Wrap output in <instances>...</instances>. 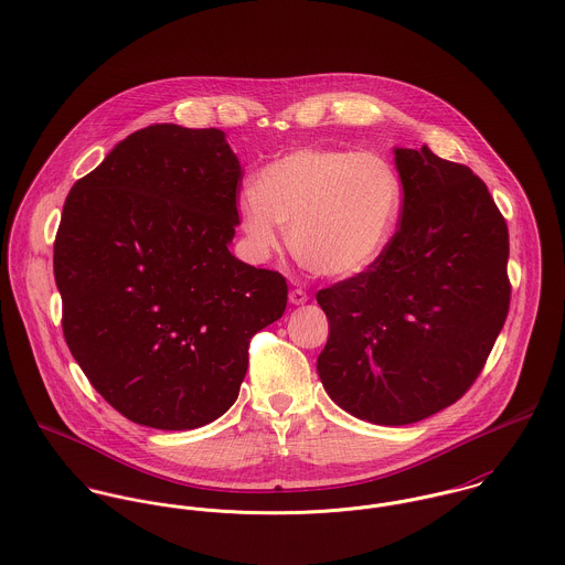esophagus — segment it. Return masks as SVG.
I'll return each mask as SVG.
<instances>
[{
    "instance_id": "1",
    "label": "esophagus",
    "mask_w": 565,
    "mask_h": 565,
    "mask_svg": "<svg viewBox=\"0 0 565 565\" xmlns=\"http://www.w3.org/2000/svg\"><path fill=\"white\" fill-rule=\"evenodd\" d=\"M289 302H291V305H296V307L307 305V302H309V294H307L305 289H294V291L289 294Z\"/></svg>"
}]
</instances>
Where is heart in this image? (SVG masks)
<instances>
[{"mask_svg": "<svg viewBox=\"0 0 565 565\" xmlns=\"http://www.w3.org/2000/svg\"><path fill=\"white\" fill-rule=\"evenodd\" d=\"M401 213L403 180L392 162L332 148H305L265 164L239 198L243 231L256 254L278 249L285 226L298 260L332 280L374 267Z\"/></svg>", "mask_w": 565, "mask_h": 565, "instance_id": "b5f03b06", "label": "heart"}]
</instances>
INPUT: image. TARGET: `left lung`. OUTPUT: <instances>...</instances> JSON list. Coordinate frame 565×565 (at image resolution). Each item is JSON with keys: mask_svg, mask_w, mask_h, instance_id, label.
<instances>
[{"mask_svg": "<svg viewBox=\"0 0 565 565\" xmlns=\"http://www.w3.org/2000/svg\"><path fill=\"white\" fill-rule=\"evenodd\" d=\"M403 213L367 271L318 291L330 332L318 359L343 411L383 426L457 403L504 326L509 231L483 180L426 146L396 150Z\"/></svg>", "mask_w": 565, "mask_h": 565, "instance_id": "8db88e82", "label": "left lung"}]
</instances>
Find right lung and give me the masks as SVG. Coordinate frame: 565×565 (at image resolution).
<instances>
[{"instance_id": "1", "label": "right lung", "mask_w": 565, "mask_h": 565, "mask_svg": "<svg viewBox=\"0 0 565 565\" xmlns=\"http://www.w3.org/2000/svg\"><path fill=\"white\" fill-rule=\"evenodd\" d=\"M242 178L222 130L157 124L65 200L54 242L65 341L130 422L191 430L224 415L249 339L285 313V276L228 249Z\"/></svg>"}]
</instances>
